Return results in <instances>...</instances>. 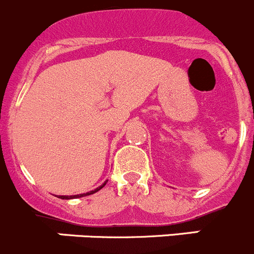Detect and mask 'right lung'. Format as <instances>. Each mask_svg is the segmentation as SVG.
<instances>
[{"label":"right lung","mask_w":254,"mask_h":254,"mask_svg":"<svg viewBox=\"0 0 254 254\" xmlns=\"http://www.w3.org/2000/svg\"><path fill=\"white\" fill-rule=\"evenodd\" d=\"M106 183H107V181H106V182L103 183V185H101L100 187L96 188V190H89V192H87V193H82V194H74V195H59V198H61V199H72V198H79V197H84V195L93 194V193H96V192H98V190H102V188L105 187Z\"/></svg>","instance_id":"1"}]
</instances>
